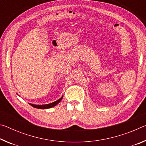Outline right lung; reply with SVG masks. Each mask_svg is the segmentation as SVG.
Returning a JSON list of instances; mask_svg holds the SVG:
<instances>
[{"instance_id":"right-lung-1","label":"right lung","mask_w":146,"mask_h":146,"mask_svg":"<svg viewBox=\"0 0 146 146\" xmlns=\"http://www.w3.org/2000/svg\"><path fill=\"white\" fill-rule=\"evenodd\" d=\"M63 97H62L60 99H58V100L55 101V102H52L51 104H46V105H35V104H29L31 106H33V108H38V109H48V108H51L52 107H54V106H55L56 104H58L60 102L61 100L62 99Z\"/></svg>"}]
</instances>
